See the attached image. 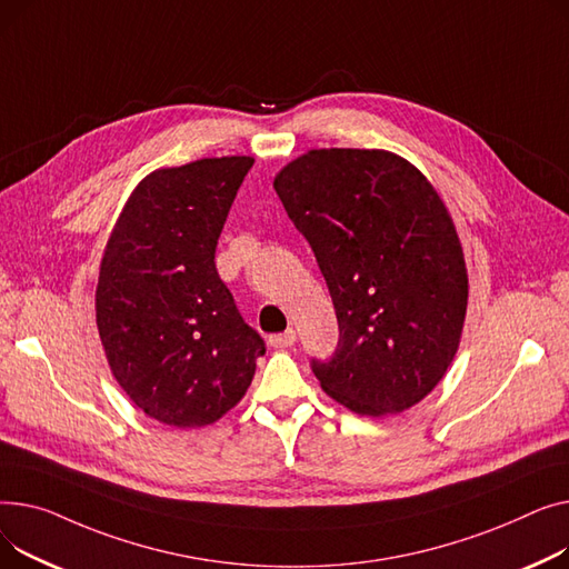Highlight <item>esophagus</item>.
<instances>
[{
    "label": "esophagus",
    "instance_id": "34e87169",
    "mask_svg": "<svg viewBox=\"0 0 569 569\" xmlns=\"http://www.w3.org/2000/svg\"><path fill=\"white\" fill-rule=\"evenodd\" d=\"M296 342V330H284V332H278V336H271L269 338V345L273 347V349H287V347H291Z\"/></svg>",
    "mask_w": 569,
    "mask_h": 569
}]
</instances>
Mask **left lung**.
Segmentation results:
<instances>
[{"label":"left lung","instance_id":"left-lung-1","mask_svg":"<svg viewBox=\"0 0 569 569\" xmlns=\"http://www.w3.org/2000/svg\"><path fill=\"white\" fill-rule=\"evenodd\" d=\"M273 188L338 315L336 353L312 360L323 392L358 416L411 409L448 372L469 303L443 199L418 167L381 149H312Z\"/></svg>","mask_w":569,"mask_h":569}]
</instances>
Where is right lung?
Wrapping results in <instances>:
<instances>
[{"instance_id":"add662e5","label":"right lung","mask_w":569,"mask_h":569,"mask_svg":"<svg viewBox=\"0 0 569 569\" xmlns=\"http://www.w3.org/2000/svg\"><path fill=\"white\" fill-rule=\"evenodd\" d=\"M254 158L162 167L132 190L100 261L96 323L110 370L149 418L204 427L241 402L263 340L216 269Z\"/></svg>"}]
</instances>
